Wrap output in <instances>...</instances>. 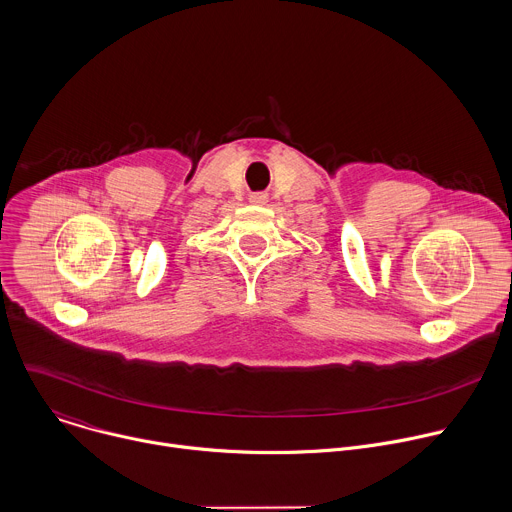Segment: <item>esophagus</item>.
<instances>
[{"mask_svg": "<svg viewBox=\"0 0 512 512\" xmlns=\"http://www.w3.org/2000/svg\"><path fill=\"white\" fill-rule=\"evenodd\" d=\"M251 203L253 205H265L267 203V195L265 193H255V195H251Z\"/></svg>", "mask_w": 512, "mask_h": 512, "instance_id": "1", "label": "esophagus"}]
</instances>
